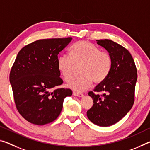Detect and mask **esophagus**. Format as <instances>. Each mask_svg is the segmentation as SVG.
<instances>
[{"label": "esophagus", "instance_id": "1", "mask_svg": "<svg viewBox=\"0 0 150 150\" xmlns=\"http://www.w3.org/2000/svg\"><path fill=\"white\" fill-rule=\"evenodd\" d=\"M73 95L78 96V97H83V96H84V94H83L78 93H76V92H73Z\"/></svg>", "mask_w": 150, "mask_h": 150}]
</instances>
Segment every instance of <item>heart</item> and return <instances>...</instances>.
Wrapping results in <instances>:
<instances>
[{
  "instance_id": "1",
  "label": "heart",
  "mask_w": 150,
  "mask_h": 150,
  "mask_svg": "<svg viewBox=\"0 0 150 150\" xmlns=\"http://www.w3.org/2000/svg\"><path fill=\"white\" fill-rule=\"evenodd\" d=\"M81 75L68 85L71 89L81 93L88 88L93 82L100 84L108 77L112 68V59L107 52L100 51L97 46L87 41H79L70 47L69 56L57 58V68L64 80L70 82L80 67Z\"/></svg>"
}]
</instances>
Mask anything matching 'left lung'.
I'll list each match as a JSON object with an SVG mask.
<instances>
[{
  "mask_svg": "<svg viewBox=\"0 0 150 150\" xmlns=\"http://www.w3.org/2000/svg\"><path fill=\"white\" fill-rule=\"evenodd\" d=\"M97 43L109 53L112 68L108 77L94 89L97 94L88 93L94 104L87 117L95 125L108 127L120 121L133 107L137 68L131 54L122 45L109 40H97Z\"/></svg>",
  "mask_w": 150,
  "mask_h": 150,
  "instance_id": "left-lung-1",
  "label": "left lung"
}]
</instances>
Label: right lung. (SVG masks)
<instances>
[{"instance_id":"right-lung-1","label":"right lung","mask_w":150,"mask_h":150,"mask_svg":"<svg viewBox=\"0 0 150 150\" xmlns=\"http://www.w3.org/2000/svg\"><path fill=\"white\" fill-rule=\"evenodd\" d=\"M71 38L40 40L25 45L18 53L9 80L19 113L30 123H50L58 117L70 88H52L62 85L57 58Z\"/></svg>"}]
</instances>
